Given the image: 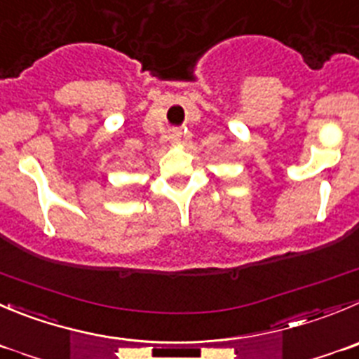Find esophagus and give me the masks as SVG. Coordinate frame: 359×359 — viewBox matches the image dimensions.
I'll list each match as a JSON object with an SVG mask.
<instances>
[{"instance_id":"esophagus-1","label":"esophagus","mask_w":359,"mask_h":359,"mask_svg":"<svg viewBox=\"0 0 359 359\" xmlns=\"http://www.w3.org/2000/svg\"><path fill=\"white\" fill-rule=\"evenodd\" d=\"M172 141H174V142L180 141V134H172Z\"/></svg>"}]
</instances>
